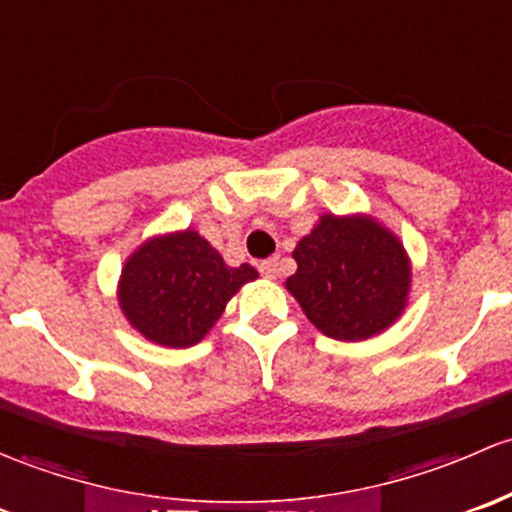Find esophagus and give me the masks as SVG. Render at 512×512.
<instances>
[{
  "label": "esophagus",
  "mask_w": 512,
  "mask_h": 512,
  "mask_svg": "<svg viewBox=\"0 0 512 512\" xmlns=\"http://www.w3.org/2000/svg\"><path fill=\"white\" fill-rule=\"evenodd\" d=\"M258 271H261L263 278L273 281L278 276V258H266V261L258 263Z\"/></svg>",
  "instance_id": "1"
}]
</instances>
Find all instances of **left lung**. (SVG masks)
Returning <instances> with one entry per match:
<instances>
[{
	"mask_svg": "<svg viewBox=\"0 0 512 512\" xmlns=\"http://www.w3.org/2000/svg\"><path fill=\"white\" fill-rule=\"evenodd\" d=\"M286 281L323 335L360 342L397 323L409 300L412 263L402 241L367 214H323L293 251Z\"/></svg>",
	"mask_w": 512,
	"mask_h": 512,
	"instance_id": "left-lung-1",
	"label": "left lung"
}]
</instances>
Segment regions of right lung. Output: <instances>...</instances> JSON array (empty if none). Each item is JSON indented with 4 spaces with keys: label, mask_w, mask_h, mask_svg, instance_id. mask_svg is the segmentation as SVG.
<instances>
[{
    "label": "right lung",
    "mask_w": 512,
    "mask_h": 512,
    "mask_svg": "<svg viewBox=\"0 0 512 512\" xmlns=\"http://www.w3.org/2000/svg\"><path fill=\"white\" fill-rule=\"evenodd\" d=\"M249 263L231 268L194 229L152 236L125 261L120 310L142 337L162 347H192L214 328L226 303L256 281Z\"/></svg>",
    "instance_id": "add662e5"
}]
</instances>
